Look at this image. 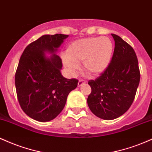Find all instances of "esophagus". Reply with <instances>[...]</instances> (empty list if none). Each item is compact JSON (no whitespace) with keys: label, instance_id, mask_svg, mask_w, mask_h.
<instances>
[{"label":"esophagus","instance_id":"34e87169","mask_svg":"<svg viewBox=\"0 0 152 152\" xmlns=\"http://www.w3.org/2000/svg\"><path fill=\"white\" fill-rule=\"evenodd\" d=\"M85 83H86V81H84V80H79L78 82V86H81L83 84H84Z\"/></svg>","mask_w":152,"mask_h":152}]
</instances>
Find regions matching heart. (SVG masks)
<instances>
[{"label": "heart", "mask_w": 152, "mask_h": 152, "mask_svg": "<svg viewBox=\"0 0 152 152\" xmlns=\"http://www.w3.org/2000/svg\"><path fill=\"white\" fill-rule=\"evenodd\" d=\"M114 48L111 40L105 36L76 40L66 48V55L62 57L63 64L71 76L76 74L80 62L84 70L98 76L109 66Z\"/></svg>", "instance_id": "heart-1"}]
</instances>
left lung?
Here are the masks:
<instances>
[{
  "label": "left lung",
  "mask_w": 152,
  "mask_h": 152,
  "mask_svg": "<svg viewBox=\"0 0 152 152\" xmlns=\"http://www.w3.org/2000/svg\"><path fill=\"white\" fill-rule=\"evenodd\" d=\"M115 41L111 63L104 73L88 84L91 93L87 103L99 118L112 120L129 109L135 98L139 81V63L133 48L121 37L111 34Z\"/></svg>",
  "instance_id": "8db88e82"
}]
</instances>
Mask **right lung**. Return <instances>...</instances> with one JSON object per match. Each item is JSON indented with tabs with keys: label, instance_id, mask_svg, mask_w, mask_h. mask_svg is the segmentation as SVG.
I'll list each match as a JSON object with an SVG mask.
<instances>
[{
	"label": "right lung",
	"instance_id": "obj_1",
	"mask_svg": "<svg viewBox=\"0 0 152 152\" xmlns=\"http://www.w3.org/2000/svg\"><path fill=\"white\" fill-rule=\"evenodd\" d=\"M68 35H43L23 52L15 76L19 104L29 117L49 121L65 106L69 94L77 87L78 80L62 76L58 48ZM50 54L48 57L46 53Z\"/></svg>",
	"mask_w": 152,
	"mask_h": 152
}]
</instances>
